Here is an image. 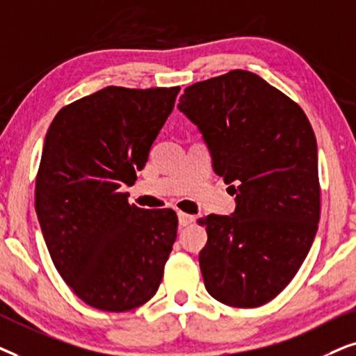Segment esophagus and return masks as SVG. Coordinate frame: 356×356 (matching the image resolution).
Instances as JSON below:
<instances>
[{"instance_id": "34e87169", "label": "esophagus", "mask_w": 356, "mask_h": 356, "mask_svg": "<svg viewBox=\"0 0 356 356\" xmlns=\"http://www.w3.org/2000/svg\"><path fill=\"white\" fill-rule=\"evenodd\" d=\"M193 220H195V218H193L192 215H188V213L179 211V225H181V226H188V225H192Z\"/></svg>"}]
</instances>
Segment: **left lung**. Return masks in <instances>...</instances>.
I'll use <instances>...</instances> for the list:
<instances>
[{
  "label": "left lung",
  "instance_id": "1",
  "mask_svg": "<svg viewBox=\"0 0 356 356\" xmlns=\"http://www.w3.org/2000/svg\"><path fill=\"white\" fill-rule=\"evenodd\" d=\"M202 131L215 172L234 184L236 211L208 215L200 250L207 291L257 307L293 280L321 218L316 135L295 101L244 70L186 88L179 101Z\"/></svg>",
  "mask_w": 356,
  "mask_h": 356
}]
</instances>
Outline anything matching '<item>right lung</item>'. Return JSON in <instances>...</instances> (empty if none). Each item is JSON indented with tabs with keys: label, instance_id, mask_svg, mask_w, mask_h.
<instances>
[{
	"label": "right lung",
	"instance_id": "add662e5",
	"mask_svg": "<svg viewBox=\"0 0 356 356\" xmlns=\"http://www.w3.org/2000/svg\"><path fill=\"white\" fill-rule=\"evenodd\" d=\"M179 91L107 86L65 106L47 131L37 218L61 278L96 309H135L163 280L177 215L130 205L120 188L145 168Z\"/></svg>",
	"mask_w": 356,
	"mask_h": 356
}]
</instances>
